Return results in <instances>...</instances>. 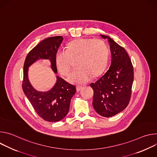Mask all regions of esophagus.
Returning <instances> with one entry per match:
<instances>
[{
	"label": "esophagus",
	"instance_id": "1",
	"mask_svg": "<svg viewBox=\"0 0 157 157\" xmlns=\"http://www.w3.org/2000/svg\"><path fill=\"white\" fill-rule=\"evenodd\" d=\"M82 88V87L81 86H76V90H77V91H79L80 90H81Z\"/></svg>",
	"mask_w": 157,
	"mask_h": 157
}]
</instances>
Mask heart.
Here are the masks:
<instances>
[{"label": "heart", "instance_id": "b5f03b06", "mask_svg": "<svg viewBox=\"0 0 157 157\" xmlns=\"http://www.w3.org/2000/svg\"><path fill=\"white\" fill-rule=\"evenodd\" d=\"M109 55V48L103 40L79 38L68 43L66 50H58L55 61L59 72L67 76L71 71L72 60L77 58L76 65L78 68L70 74L68 81L82 84L88 81L91 76L96 77L104 73Z\"/></svg>", "mask_w": 157, "mask_h": 157}]
</instances>
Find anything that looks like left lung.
I'll return each mask as SVG.
<instances>
[{
    "label": "left lung",
    "instance_id": "left-lung-1",
    "mask_svg": "<svg viewBox=\"0 0 157 157\" xmlns=\"http://www.w3.org/2000/svg\"><path fill=\"white\" fill-rule=\"evenodd\" d=\"M110 43L111 64L107 72L90 84L94 91L93 105L101 116L110 117L128 105L133 81V68L127 52L110 37L101 35Z\"/></svg>",
    "mask_w": 157,
    "mask_h": 157
}]
</instances>
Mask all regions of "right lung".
<instances>
[{"mask_svg": "<svg viewBox=\"0 0 157 157\" xmlns=\"http://www.w3.org/2000/svg\"><path fill=\"white\" fill-rule=\"evenodd\" d=\"M63 40L62 36H56L42 40L29 53L24 65L23 91L37 114L51 122H58L68 114L71 99L76 92V87L57 76L56 82L50 90L38 91L29 81L28 71L36 61L45 59L50 60L52 70L56 73L55 58Z\"/></svg>", "mask_w": 157, "mask_h": 157, "instance_id": "1", "label": "right lung"}]
</instances>
